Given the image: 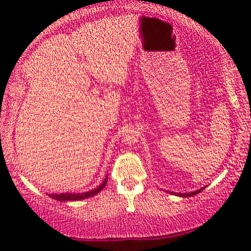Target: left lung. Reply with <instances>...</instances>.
I'll list each match as a JSON object with an SVG mask.
<instances>
[{"mask_svg":"<svg viewBox=\"0 0 251 251\" xmlns=\"http://www.w3.org/2000/svg\"><path fill=\"white\" fill-rule=\"evenodd\" d=\"M203 188L204 187H202V188H200V190H198V191L191 192V193H175V192H169V193L174 194V195H179V197H181V198H188V197H193V195L199 194L201 191H203Z\"/></svg>","mask_w":251,"mask_h":251,"instance_id":"left-lung-1","label":"left lung"}]
</instances>
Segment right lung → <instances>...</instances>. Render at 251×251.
<instances>
[{
    "instance_id": "obj_1",
    "label": "right lung",
    "mask_w": 251,
    "mask_h": 251,
    "mask_svg": "<svg viewBox=\"0 0 251 251\" xmlns=\"http://www.w3.org/2000/svg\"><path fill=\"white\" fill-rule=\"evenodd\" d=\"M107 179H108V176H106V178L104 179V181L97 186L94 190L89 191V192H83V193H60V194H49L50 198L54 199V200L57 201H61V202H65V201H77V200H84V199H88V198H91V197H95L96 194H98L99 192H100L102 188L105 187L106 183H107Z\"/></svg>"
}]
</instances>
